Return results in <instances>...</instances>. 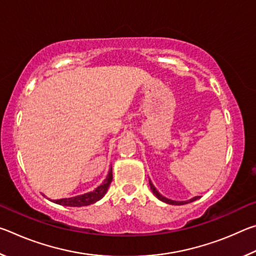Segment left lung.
Returning <instances> with one entry per match:
<instances>
[{
  "label": "left lung",
  "instance_id": "1",
  "mask_svg": "<svg viewBox=\"0 0 256 256\" xmlns=\"http://www.w3.org/2000/svg\"><path fill=\"white\" fill-rule=\"evenodd\" d=\"M149 184H150V188H151V190H152L154 192V194L156 196H157L160 201H162V202H166V203H170V204H174V206H182V204H186V203H190V202H193V201H196V200H198V196H196V198H190V201H172V200H170V198H164V196H162V194H160L157 190H156V188L154 186V184L151 183V182L149 180Z\"/></svg>",
  "mask_w": 256,
  "mask_h": 256
}]
</instances>
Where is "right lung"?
I'll list each match as a JSON object with an SVG mask.
<instances>
[{"mask_svg": "<svg viewBox=\"0 0 256 256\" xmlns=\"http://www.w3.org/2000/svg\"><path fill=\"white\" fill-rule=\"evenodd\" d=\"M112 168H110V172H108V175L106 177V180H104V183L100 186H98V188L94 190V192L86 193V194H84V196H78L74 198L54 200L53 202L58 203V204L66 206H84L92 204V203L99 201L104 196H105V193L108 190V186H110L112 183Z\"/></svg>", "mask_w": 256, "mask_h": 256, "instance_id": "right-lung-1", "label": "right lung"}]
</instances>
